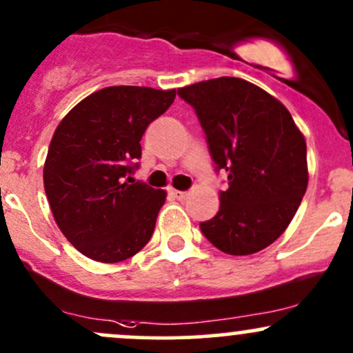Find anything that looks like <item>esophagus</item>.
I'll return each instance as SVG.
<instances>
[{
	"instance_id": "esophagus-1",
	"label": "esophagus",
	"mask_w": 353,
	"mask_h": 353,
	"mask_svg": "<svg viewBox=\"0 0 353 353\" xmlns=\"http://www.w3.org/2000/svg\"><path fill=\"white\" fill-rule=\"evenodd\" d=\"M170 195H172L173 199H176V200H185V199H187L188 193L187 192H178V190H170Z\"/></svg>"
}]
</instances>
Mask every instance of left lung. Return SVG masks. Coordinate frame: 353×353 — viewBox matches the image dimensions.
I'll use <instances>...</instances> for the list:
<instances>
[{"label": "left lung", "mask_w": 353, "mask_h": 353, "mask_svg": "<svg viewBox=\"0 0 353 353\" xmlns=\"http://www.w3.org/2000/svg\"><path fill=\"white\" fill-rule=\"evenodd\" d=\"M205 132L215 172L229 188L200 230L222 252L248 256L268 248L293 221L306 187V143L290 111L266 90L237 77L178 89Z\"/></svg>", "instance_id": "obj_1"}]
</instances>
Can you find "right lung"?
<instances>
[{"mask_svg":"<svg viewBox=\"0 0 353 353\" xmlns=\"http://www.w3.org/2000/svg\"><path fill=\"white\" fill-rule=\"evenodd\" d=\"M175 90L114 85L90 94L54 132L43 183L57 225L99 263H119L153 236L166 193L131 175L146 128L175 101Z\"/></svg>","mask_w":353,"mask_h":353,"instance_id":"1","label":"right lung"}]
</instances>
